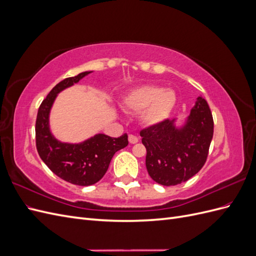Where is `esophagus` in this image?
Here are the masks:
<instances>
[{"label":"esophagus","mask_w":256,"mask_h":256,"mask_svg":"<svg viewBox=\"0 0 256 256\" xmlns=\"http://www.w3.org/2000/svg\"><path fill=\"white\" fill-rule=\"evenodd\" d=\"M128 141H129L130 144H136V143L138 142V136H136L134 134H129L128 136Z\"/></svg>","instance_id":"1"}]
</instances>
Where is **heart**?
Masks as SVG:
<instances>
[{"mask_svg": "<svg viewBox=\"0 0 256 256\" xmlns=\"http://www.w3.org/2000/svg\"><path fill=\"white\" fill-rule=\"evenodd\" d=\"M176 94L171 88L159 85H142L129 90L122 104L128 111L141 112L143 125L154 127L168 118L176 104Z\"/></svg>", "mask_w": 256, "mask_h": 256, "instance_id": "obj_1", "label": "heart"}]
</instances>
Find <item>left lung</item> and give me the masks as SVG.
<instances>
[{
  "instance_id": "1",
  "label": "left lung",
  "mask_w": 256,
  "mask_h": 256,
  "mask_svg": "<svg viewBox=\"0 0 256 256\" xmlns=\"http://www.w3.org/2000/svg\"><path fill=\"white\" fill-rule=\"evenodd\" d=\"M176 118L143 129L146 168L152 180L162 186L187 182L203 168L214 136V120L206 100L198 97L180 127Z\"/></svg>"
}]
</instances>
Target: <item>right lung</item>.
<instances>
[{"label": "right lung", "mask_w": 256, "mask_h": 256, "mask_svg": "<svg viewBox=\"0 0 256 256\" xmlns=\"http://www.w3.org/2000/svg\"><path fill=\"white\" fill-rule=\"evenodd\" d=\"M90 72H81L56 84L38 109L35 126L36 147L42 160L62 180L78 186H90L102 180L114 154L128 145L127 134L120 138L98 134L76 144L60 142L51 134L49 115L58 94Z\"/></svg>", "instance_id": "obj_1"}]
</instances>
